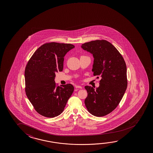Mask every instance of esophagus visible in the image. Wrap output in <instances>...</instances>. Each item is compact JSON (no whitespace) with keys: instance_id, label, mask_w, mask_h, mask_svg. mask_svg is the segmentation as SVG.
<instances>
[{"instance_id":"34e87169","label":"esophagus","mask_w":153,"mask_h":153,"mask_svg":"<svg viewBox=\"0 0 153 153\" xmlns=\"http://www.w3.org/2000/svg\"><path fill=\"white\" fill-rule=\"evenodd\" d=\"M76 88H82V86H78V85H76L75 86Z\"/></svg>"}]
</instances>
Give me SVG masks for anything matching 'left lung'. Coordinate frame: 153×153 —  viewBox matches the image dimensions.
<instances>
[{
  "label": "left lung",
  "instance_id": "1",
  "mask_svg": "<svg viewBox=\"0 0 153 153\" xmlns=\"http://www.w3.org/2000/svg\"><path fill=\"white\" fill-rule=\"evenodd\" d=\"M82 48L92 53L94 58L93 75L101 77L100 85L95 90L85 86L88 92L85 106L93 115H107L117 107L126 90L125 61L116 48L107 40L91 41L83 44Z\"/></svg>",
  "mask_w": 153,
  "mask_h": 153
}]
</instances>
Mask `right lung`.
<instances>
[{
  "instance_id": "1",
  "label": "right lung",
  "mask_w": 153,
  "mask_h": 153,
  "mask_svg": "<svg viewBox=\"0 0 153 153\" xmlns=\"http://www.w3.org/2000/svg\"><path fill=\"white\" fill-rule=\"evenodd\" d=\"M75 48L71 44L45 43L33 54L25 67V91L38 114L46 117L60 115L74 88L71 84L58 86L55 73L62 71L64 56Z\"/></svg>"
}]
</instances>
